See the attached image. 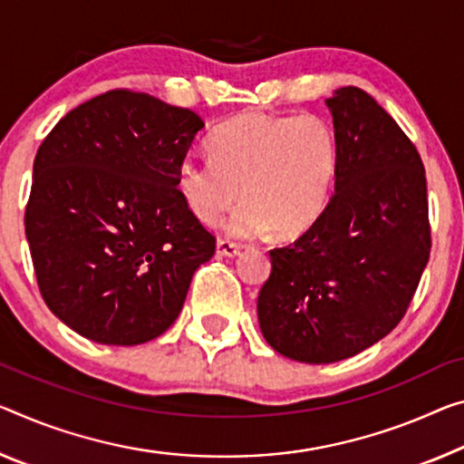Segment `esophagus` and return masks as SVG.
Here are the masks:
<instances>
[{
	"instance_id": "obj_1",
	"label": "esophagus",
	"mask_w": 464,
	"mask_h": 464,
	"mask_svg": "<svg viewBox=\"0 0 464 464\" xmlns=\"http://www.w3.org/2000/svg\"><path fill=\"white\" fill-rule=\"evenodd\" d=\"M240 253V245L232 240H226V238H219L218 240V255H224V256H237Z\"/></svg>"
}]
</instances>
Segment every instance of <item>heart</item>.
Here are the masks:
<instances>
[{"instance_id":"b5f03b06","label":"heart","mask_w":464,"mask_h":464,"mask_svg":"<svg viewBox=\"0 0 464 464\" xmlns=\"http://www.w3.org/2000/svg\"><path fill=\"white\" fill-rule=\"evenodd\" d=\"M209 153L211 160H184L176 187L205 226H216L240 197L245 203L226 224L237 238L269 227L282 238L309 230L338 172L336 134L317 116L240 113L211 134Z\"/></svg>"}]
</instances>
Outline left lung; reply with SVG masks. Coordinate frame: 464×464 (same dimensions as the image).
Segmentation results:
<instances>
[{
    "instance_id": "left-lung-1",
    "label": "left lung",
    "mask_w": 464,
    "mask_h": 464,
    "mask_svg": "<svg viewBox=\"0 0 464 464\" xmlns=\"http://www.w3.org/2000/svg\"><path fill=\"white\" fill-rule=\"evenodd\" d=\"M338 145L334 195L315 224L269 251L256 298L267 344L336 362L394 330L430 261L425 168L396 120L359 87L327 99Z\"/></svg>"
}]
</instances>
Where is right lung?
<instances>
[{"mask_svg": "<svg viewBox=\"0 0 464 464\" xmlns=\"http://www.w3.org/2000/svg\"><path fill=\"white\" fill-rule=\"evenodd\" d=\"M203 126L188 108L113 89L43 139L26 240L43 301L81 336L142 344L180 315L192 274L216 253L176 187Z\"/></svg>", "mask_w": 464, "mask_h": 464, "instance_id": "right-lung-1", "label": "right lung"}]
</instances>
